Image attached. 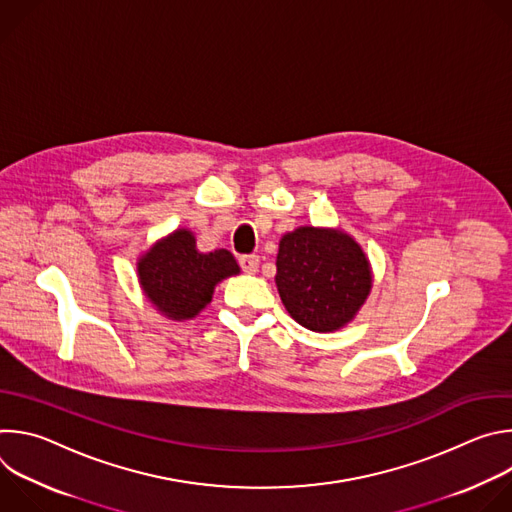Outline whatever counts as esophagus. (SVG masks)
Masks as SVG:
<instances>
[{"label": "esophagus", "mask_w": 512, "mask_h": 512, "mask_svg": "<svg viewBox=\"0 0 512 512\" xmlns=\"http://www.w3.org/2000/svg\"><path fill=\"white\" fill-rule=\"evenodd\" d=\"M239 265L247 273H255L259 269V257L257 255H243L239 257Z\"/></svg>", "instance_id": "34e87169"}]
</instances>
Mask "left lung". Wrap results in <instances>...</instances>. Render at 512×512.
<instances>
[{
	"label": "left lung",
	"mask_w": 512,
	"mask_h": 512,
	"mask_svg": "<svg viewBox=\"0 0 512 512\" xmlns=\"http://www.w3.org/2000/svg\"><path fill=\"white\" fill-rule=\"evenodd\" d=\"M371 267L344 233L302 227L279 243L275 283L289 316L314 332L354 318L371 291Z\"/></svg>",
	"instance_id": "left-lung-1"
}]
</instances>
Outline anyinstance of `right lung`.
<instances>
[{
    "mask_svg": "<svg viewBox=\"0 0 512 512\" xmlns=\"http://www.w3.org/2000/svg\"><path fill=\"white\" fill-rule=\"evenodd\" d=\"M137 273L158 310L188 320L210 302L218 281L239 273V265L225 249L198 253L192 233L176 231L139 261Z\"/></svg>",
    "mask_w": 512,
    "mask_h": 512,
    "instance_id": "obj_1",
    "label": "right lung"
}]
</instances>
